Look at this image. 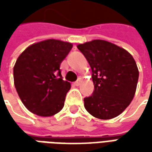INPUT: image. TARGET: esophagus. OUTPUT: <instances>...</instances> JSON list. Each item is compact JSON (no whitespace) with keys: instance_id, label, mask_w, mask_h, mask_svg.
<instances>
[{"instance_id":"esophagus-1","label":"esophagus","mask_w":152,"mask_h":152,"mask_svg":"<svg viewBox=\"0 0 152 152\" xmlns=\"http://www.w3.org/2000/svg\"><path fill=\"white\" fill-rule=\"evenodd\" d=\"M80 82H81V80H80V78H79V79H78V80H76V82L74 83V85H75V86H80Z\"/></svg>"}]
</instances>
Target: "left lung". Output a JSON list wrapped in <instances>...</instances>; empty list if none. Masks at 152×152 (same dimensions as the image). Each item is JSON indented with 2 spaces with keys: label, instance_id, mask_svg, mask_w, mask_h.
Returning a JSON list of instances; mask_svg holds the SVG:
<instances>
[{
  "label": "left lung",
  "instance_id": "1",
  "mask_svg": "<svg viewBox=\"0 0 152 152\" xmlns=\"http://www.w3.org/2000/svg\"><path fill=\"white\" fill-rule=\"evenodd\" d=\"M92 70L94 90L84 99L93 116L108 120L117 116L134 99L138 69L133 56L114 44L94 40L77 45Z\"/></svg>",
  "mask_w": 152,
  "mask_h": 152
}]
</instances>
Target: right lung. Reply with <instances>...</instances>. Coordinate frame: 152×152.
<instances>
[{"mask_svg":"<svg viewBox=\"0 0 152 152\" xmlns=\"http://www.w3.org/2000/svg\"><path fill=\"white\" fill-rule=\"evenodd\" d=\"M72 45L62 40H43L28 47L14 66L15 89L27 108L40 116H50L64 106L71 84L63 80L60 64Z\"/></svg>","mask_w":152,"mask_h":152,"instance_id":"add662e5","label":"right lung"}]
</instances>
